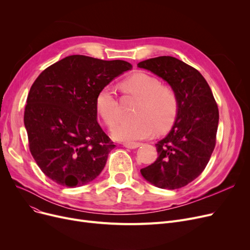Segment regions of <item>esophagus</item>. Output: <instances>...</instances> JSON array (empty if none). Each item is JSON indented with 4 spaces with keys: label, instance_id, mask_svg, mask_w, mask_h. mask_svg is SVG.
I'll return each mask as SVG.
<instances>
[{
    "label": "esophagus",
    "instance_id": "obj_1",
    "mask_svg": "<svg viewBox=\"0 0 250 250\" xmlns=\"http://www.w3.org/2000/svg\"><path fill=\"white\" fill-rule=\"evenodd\" d=\"M141 145H142L141 143H136V142H134V143H125V144H124V146H125V148H128V149H137V148H139Z\"/></svg>",
    "mask_w": 250,
    "mask_h": 250
}]
</instances>
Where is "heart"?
<instances>
[{
	"mask_svg": "<svg viewBox=\"0 0 250 250\" xmlns=\"http://www.w3.org/2000/svg\"><path fill=\"white\" fill-rule=\"evenodd\" d=\"M122 88L140 103L135 108L134 120L113 127L112 137L115 140L134 143L171 128L179 109L178 97L172 88L163 86L158 79L145 73L128 77L122 83ZM95 104L104 124L113 126L120 118V106L113 89L109 86L101 88Z\"/></svg>",
	"mask_w": 250,
	"mask_h": 250,
	"instance_id": "obj_1",
	"label": "heart"
}]
</instances>
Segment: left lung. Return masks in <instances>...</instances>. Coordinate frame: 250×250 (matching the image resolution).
<instances>
[{"label":"left lung","instance_id":"1","mask_svg":"<svg viewBox=\"0 0 250 250\" xmlns=\"http://www.w3.org/2000/svg\"><path fill=\"white\" fill-rule=\"evenodd\" d=\"M162 78L175 91L179 109L169 134L156 144L158 158L141 169L155 187H186L206 168L216 145L219 109L202 74L173 57H158L138 63Z\"/></svg>","mask_w":250,"mask_h":250}]
</instances>
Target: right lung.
Returning a JSON list of instances; mask_svg holds the SVG:
<instances>
[{
	"mask_svg": "<svg viewBox=\"0 0 250 250\" xmlns=\"http://www.w3.org/2000/svg\"><path fill=\"white\" fill-rule=\"evenodd\" d=\"M132 68L125 61L74 55L37 77L27 97L24 125L31 155L52 181L82 187L100 174L115 145L97 122L96 96Z\"/></svg>",
	"mask_w": 250,
	"mask_h": 250,
	"instance_id": "1",
	"label": "right lung"
}]
</instances>
